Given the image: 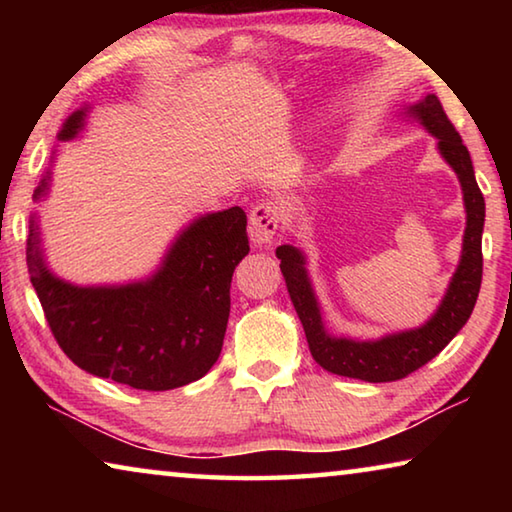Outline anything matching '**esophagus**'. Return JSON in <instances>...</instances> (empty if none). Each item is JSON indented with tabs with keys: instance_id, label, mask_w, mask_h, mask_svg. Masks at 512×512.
I'll return each instance as SVG.
<instances>
[{
	"instance_id": "obj_1",
	"label": "esophagus",
	"mask_w": 512,
	"mask_h": 512,
	"mask_svg": "<svg viewBox=\"0 0 512 512\" xmlns=\"http://www.w3.org/2000/svg\"><path fill=\"white\" fill-rule=\"evenodd\" d=\"M280 228V210L271 201H264L253 207V212L248 216V232L255 246L271 244Z\"/></svg>"
}]
</instances>
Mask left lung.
<instances>
[{"label": "left lung", "mask_w": 512, "mask_h": 512, "mask_svg": "<svg viewBox=\"0 0 512 512\" xmlns=\"http://www.w3.org/2000/svg\"><path fill=\"white\" fill-rule=\"evenodd\" d=\"M406 112L413 119H418L436 137L440 155L456 171L458 183L463 187V203L467 214L463 253L436 314L418 329L381 336L377 341H352L343 339V336H332L325 329L323 318H320L316 293L311 289L305 268V255L291 244L275 250L277 259H282L280 268L284 282H287L291 302L298 311L302 327H305L311 357L327 372L370 381V384L404 379L413 370L422 368L424 363L436 357L461 332L467 318H470L476 298H479L483 275L481 235L485 221V201L479 185H476L470 151H467L452 121L447 119L436 94H427L415 106H409Z\"/></svg>", "instance_id": "left-lung-1"}]
</instances>
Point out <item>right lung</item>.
<instances>
[{"label":"right lung","instance_id":"right-lung-1","mask_svg":"<svg viewBox=\"0 0 512 512\" xmlns=\"http://www.w3.org/2000/svg\"><path fill=\"white\" fill-rule=\"evenodd\" d=\"M85 112L69 115L60 142L79 135ZM47 180L36 201L47 194ZM248 250L246 212L230 207L189 223L146 280L76 287L47 268L33 214L27 264L51 334L76 366L140 391H171L201 379L219 359L232 273Z\"/></svg>","mask_w":512,"mask_h":512}]
</instances>
